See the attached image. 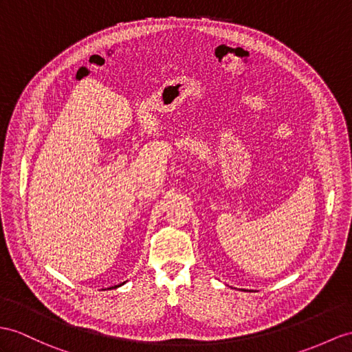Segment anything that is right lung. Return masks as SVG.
<instances>
[{"label": "right lung", "instance_id": "right-lung-1", "mask_svg": "<svg viewBox=\"0 0 352 352\" xmlns=\"http://www.w3.org/2000/svg\"><path fill=\"white\" fill-rule=\"evenodd\" d=\"M125 282H122V284H119V285H115V287H110V288H118V287H121V285H124Z\"/></svg>", "mask_w": 352, "mask_h": 352}]
</instances>
